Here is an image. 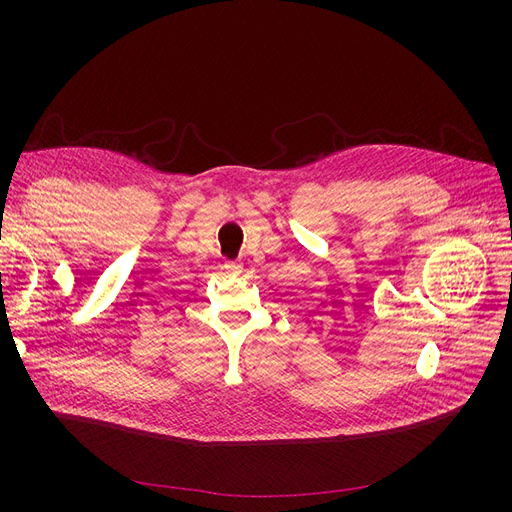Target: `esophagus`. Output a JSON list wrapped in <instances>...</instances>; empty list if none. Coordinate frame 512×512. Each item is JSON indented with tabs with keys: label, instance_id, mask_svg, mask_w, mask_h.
Segmentation results:
<instances>
[{
	"label": "esophagus",
	"instance_id": "1",
	"mask_svg": "<svg viewBox=\"0 0 512 512\" xmlns=\"http://www.w3.org/2000/svg\"><path fill=\"white\" fill-rule=\"evenodd\" d=\"M226 272L228 276H240L242 274V265L238 261H226Z\"/></svg>",
	"mask_w": 512,
	"mask_h": 512
}]
</instances>
